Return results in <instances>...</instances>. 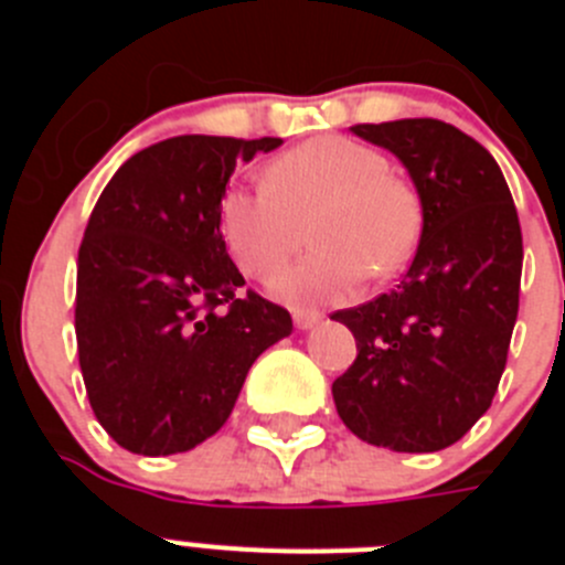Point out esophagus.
<instances>
[{
	"mask_svg": "<svg viewBox=\"0 0 565 565\" xmlns=\"http://www.w3.org/2000/svg\"><path fill=\"white\" fill-rule=\"evenodd\" d=\"M319 319H322V313L319 311H306V308H297V311H294V326L302 328V331L317 326Z\"/></svg>",
	"mask_w": 565,
	"mask_h": 565,
	"instance_id": "1",
	"label": "esophagus"
}]
</instances>
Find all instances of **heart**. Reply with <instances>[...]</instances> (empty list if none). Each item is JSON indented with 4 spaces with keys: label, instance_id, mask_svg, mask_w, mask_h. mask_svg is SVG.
<instances>
[{
    "label": "heart",
    "instance_id": "obj_1",
    "mask_svg": "<svg viewBox=\"0 0 565 565\" xmlns=\"http://www.w3.org/2000/svg\"><path fill=\"white\" fill-rule=\"evenodd\" d=\"M313 248L274 277L288 302L337 299L367 277L402 271L422 237V203L373 147L351 138H313L274 158L266 186L228 189L221 232L239 271L266 279L302 243Z\"/></svg>",
    "mask_w": 565,
    "mask_h": 565
}]
</instances>
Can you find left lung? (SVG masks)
<instances>
[{
  "mask_svg": "<svg viewBox=\"0 0 565 565\" xmlns=\"http://www.w3.org/2000/svg\"><path fill=\"white\" fill-rule=\"evenodd\" d=\"M422 198V239L396 291L331 319L356 359L333 382L344 427L393 452H436L489 411L518 319L523 239L495 158L438 118L356 124Z\"/></svg>",
  "mask_w": 565,
  "mask_h": 565,
  "instance_id": "obj_1",
  "label": "left lung"
}]
</instances>
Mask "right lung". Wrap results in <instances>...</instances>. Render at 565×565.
I'll list each match as a JSON object with an SVG mask.
<instances>
[{
	"mask_svg": "<svg viewBox=\"0 0 565 565\" xmlns=\"http://www.w3.org/2000/svg\"><path fill=\"white\" fill-rule=\"evenodd\" d=\"M282 138L178 135L135 152L84 228L78 364L89 407L138 456L186 452L221 430L259 353L291 313L246 286L226 252L221 201L237 161Z\"/></svg>",
	"mask_w": 565,
	"mask_h": 565,
	"instance_id": "1",
	"label": "right lung"
}]
</instances>
